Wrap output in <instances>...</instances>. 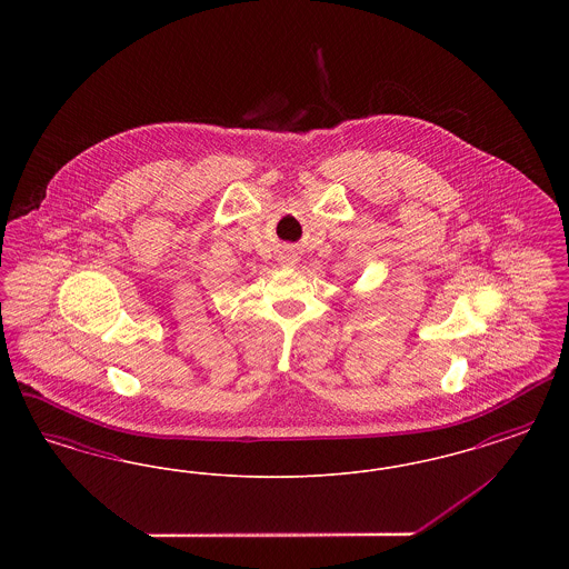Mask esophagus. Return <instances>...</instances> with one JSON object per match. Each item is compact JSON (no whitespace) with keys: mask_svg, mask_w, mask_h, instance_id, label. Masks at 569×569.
I'll use <instances>...</instances> for the list:
<instances>
[{"mask_svg":"<svg viewBox=\"0 0 569 569\" xmlns=\"http://www.w3.org/2000/svg\"><path fill=\"white\" fill-rule=\"evenodd\" d=\"M286 264H295V258H292V256H290V258H288V260H286Z\"/></svg>","mask_w":569,"mask_h":569,"instance_id":"obj_1","label":"esophagus"}]
</instances>
